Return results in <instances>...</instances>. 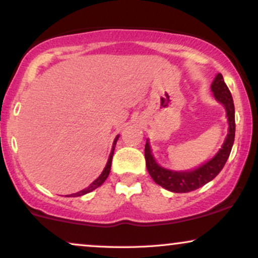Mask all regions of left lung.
<instances>
[{
  "label": "left lung",
  "mask_w": 258,
  "mask_h": 258,
  "mask_svg": "<svg viewBox=\"0 0 258 258\" xmlns=\"http://www.w3.org/2000/svg\"><path fill=\"white\" fill-rule=\"evenodd\" d=\"M211 90L214 92L215 98L226 108L228 123H229L226 141L214 158L195 170L182 171V172L171 171L160 166L152 155L149 142L147 141L146 143L144 155H146L148 172L156 184L173 193H189L214 179L226 165L229 154L232 152L234 137H235V110H234L232 94L224 82L222 74H217L211 85Z\"/></svg>",
  "instance_id": "obj_1"
}]
</instances>
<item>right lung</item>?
Here are the masks:
<instances>
[{
    "label": "right lung",
    "instance_id": "obj_1",
    "mask_svg": "<svg viewBox=\"0 0 258 258\" xmlns=\"http://www.w3.org/2000/svg\"><path fill=\"white\" fill-rule=\"evenodd\" d=\"M117 139H119V136H117V137L115 138L114 144H112L111 153H110V155H109L108 162H106V165H105L104 170H103V172L100 173V176L98 177V178H97L96 180H94V182H92L91 184H90V186H87V188H85L84 190H80V191H78V193L72 194V195H67V197H73V198H75V197H81V195H85V194H87V193H91L92 190H94V189H97V188H98V186H100V185L103 184V183H104V180H105L106 178H108L109 173H110V168H111V160H112V155H114V150H115V146H116Z\"/></svg>",
    "mask_w": 258,
    "mask_h": 258
}]
</instances>
